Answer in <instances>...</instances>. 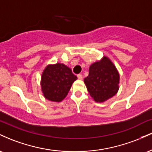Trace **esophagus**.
Here are the masks:
<instances>
[{
    "label": "esophagus",
    "instance_id": "esophagus-1",
    "mask_svg": "<svg viewBox=\"0 0 152 152\" xmlns=\"http://www.w3.org/2000/svg\"><path fill=\"white\" fill-rule=\"evenodd\" d=\"M77 77H78V79H80V80L83 79V76H82L81 74H78L77 75Z\"/></svg>",
    "mask_w": 152,
    "mask_h": 152
}]
</instances>
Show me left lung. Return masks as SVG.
<instances>
[{
	"instance_id": "left-lung-1",
	"label": "left lung",
	"mask_w": 152,
	"mask_h": 152,
	"mask_svg": "<svg viewBox=\"0 0 152 152\" xmlns=\"http://www.w3.org/2000/svg\"><path fill=\"white\" fill-rule=\"evenodd\" d=\"M84 83L92 98L97 102H104L117 93L119 74L112 62L104 57L91 65Z\"/></svg>"
}]
</instances>
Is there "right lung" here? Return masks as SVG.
I'll use <instances>...</instances> for the list:
<instances>
[{
	"label": "right lung",
	"mask_w": 152,
	"mask_h": 152,
	"mask_svg": "<svg viewBox=\"0 0 152 152\" xmlns=\"http://www.w3.org/2000/svg\"><path fill=\"white\" fill-rule=\"evenodd\" d=\"M76 79L77 76L64 64L48 66L43 71L41 77L43 96L51 102H61L67 96L72 83Z\"/></svg>",
	"instance_id": "obj_1"
}]
</instances>
